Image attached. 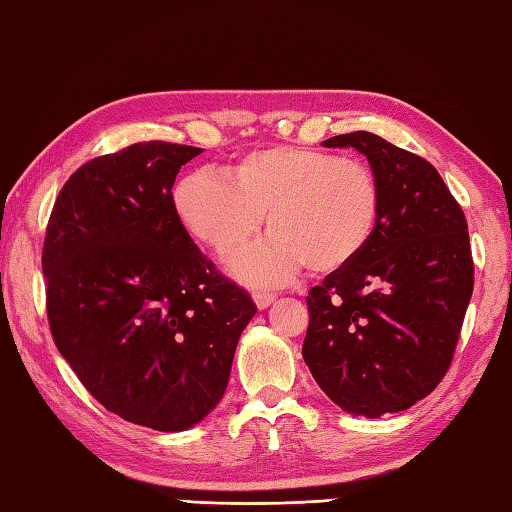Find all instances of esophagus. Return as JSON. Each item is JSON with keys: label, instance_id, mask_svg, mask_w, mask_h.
I'll return each instance as SVG.
<instances>
[{"label": "esophagus", "instance_id": "esophagus-1", "mask_svg": "<svg viewBox=\"0 0 512 512\" xmlns=\"http://www.w3.org/2000/svg\"><path fill=\"white\" fill-rule=\"evenodd\" d=\"M276 301V294H269V292H256L254 294V303L260 307V310H265Z\"/></svg>", "mask_w": 512, "mask_h": 512}]
</instances>
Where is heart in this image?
<instances>
[{
	"label": "heart",
	"mask_w": 512,
	"mask_h": 512,
	"mask_svg": "<svg viewBox=\"0 0 512 512\" xmlns=\"http://www.w3.org/2000/svg\"><path fill=\"white\" fill-rule=\"evenodd\" d=\"M173 207L182 227L220 258L252 243L265 216L272 236L231 269L245 283L276 285L305 265L332 274L354 263L379 225L381 185L363 160L281 144L245 153L227 176L187 173Z\"/></svg>",
	"instance_id": "b5f03b06"
}]
</instances>
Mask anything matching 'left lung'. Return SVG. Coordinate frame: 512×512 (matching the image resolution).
<instances>
[{
    "label": "left lung",
    "mask_w": 512,
    "mask_h": 512,
    "mask_svg": "<svg viewBox=\"0 0 512 512\" xmlns=\"http://www.w3.org/2000/svg\"><path fill=\"white\" fill-rule=\"evenodd\" d=\"M323 147L368 158L381 214L363 254L307 294L303 359L336 406L376 419L428 397L450 368L475 285L468 223L417 153L368 131Z\"/></svg>",
    "instance_id": "1"
}]
</instances>
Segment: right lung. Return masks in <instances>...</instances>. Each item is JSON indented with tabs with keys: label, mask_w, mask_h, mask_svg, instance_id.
Here are the masks:
<instances>
[{
	"label": "right lung",
	"mask_w": 512,
	"mask_h": 512,
	"mask_svg": "<svg viewBox=\"0 0 512 512\" xmlns=\"http://www.w3.org/2000/svg\"><path fill=\"white\" fill-rule=\"evenodd\" d=\"M200 151L153 140L89 160L57 196L42 252L57 350L106 410L160 432L218 406L256 314L173 207L178 171Z\"/></svg>",
	"instance_id": "right-lung-1"
}]
</instances>
